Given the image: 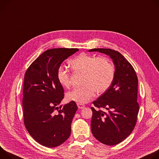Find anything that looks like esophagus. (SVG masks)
Listing matches in <instances>:
<instances>
[{"instance_id":"esophagus-1","label":"esophagus","mask_w":159,"mask_h":159,"mask_svg":"<svg viewBox=\"0 0 159 159\" xmlns=\"http://www.w3.org/2000/svg\"><path fill=\"white\" fill-rule=\"evenodd\" d=\"M77 105H78V109H83L85 106L83 105V104H81V103H77Z\"/></svg>"}]
</instances>
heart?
<instances>
[{
  "mask_svg": "<svg viewBox=\"0 0 159 159\" xmlns=\"http://www.w3.org/2000/svg\"><path fill=\"white\" fill-rule=\"evenodd\" d=\"M74 72L83 73L82 86L75 88L68 92V100L78 103H85L95 95L102 93L112 84L115 76V68L111 61L105 57H97L81 53L69 62ZM57 78L59 84L67 89L70 86V74L61 66L57 70Z\"/></svg>",
  "mask_w": 159,
  "mask_h": 159,
  "instance_id": "1",
  "label": "heart"
}]
</instances>
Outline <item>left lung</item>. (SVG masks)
I'll use <instances>...</instances> for the list:
<instances>
[{
	"label": "left lung",
	"mask_w": 159,
	"mask_h": 159,
	"mask_svg": "<svg viewBox=\"0 0 159 159\" xmlns=\"http://www.w3.org/2000/svg\"><path fill=\"white\" fill-rule=\"evenodd\" d=\"M110 56L115 66V76L109 89L93 101L91 129L94 137L107 145H117L133 131L137 121L138 78L131 64L119 52L93 48ZM104 109L106 112L101 109Z\"/></svg>",
	"instance_id": "obj_1"
}]
</instances>
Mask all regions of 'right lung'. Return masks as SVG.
Listing matches in <instances>:
<instances>
[{"label":"right lung","instance_id":"obj_1","mask_svg":"<svg viewBox=\"0 0 159 159\" xmlns=\"http://www.w3.org/2000/svg\"><path fill=\"white\" fill-rule=\"evenodd\" d=\"M78 48L45 51L26 70L23 84L24 123L31 137L40 145L56 147L69 137L78 109L75 102L59 105L64 91L57 78L61 63Z\"/></svg>","mask_w":159,"mask_h":159}]
</instances>
